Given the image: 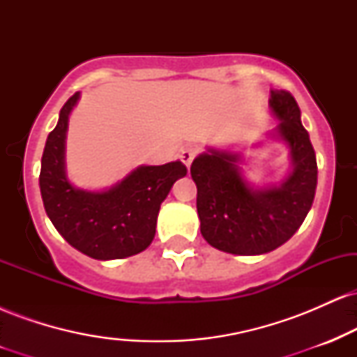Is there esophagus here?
I'll return each mask as SVG.
<instances>
[{
    "instance_id": "esophagus-1",
    "label": "esophagus",
    "mask_w": 357,
    "mask_h": 357,
    "mask_svg": "<svg viewBox=\"0 0 357 357\" xmlns=\"http://www.w3.org/2000/svg\"><path fill=\"white\" fill-rule=\"evenodd\" d=\"M196 154H198V149H195V147H186V149L181 151V154H179V158H181L183 165L186 167L191 166L192 159L196 158Z\"/></svg>"
}]
</instances>
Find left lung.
Wrapping results in <instances>:
<instances>
[{"label":"left lung","mask_w":357,"mask_h":357,"mask_svg":"<svg viewBox=\"0 0 357 357\" xmlns=\"http://www.w3.org/2000/svg\"><path fill=\"white\" fill-rule=\"evenodd\" d=\"M268 107L278 121L268 137L289 147L290 171L280 183L255 186L241 173V153L215 147L191 165L203 238L233 255H261L284 245L304 223L315 196L317 161L296 99L270 90Z\"/></svg>","instance_id":"8db88e82"}]
</instances>
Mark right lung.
<instances>
[{
  "mask_svg": "<svg viewBox=\"0 0 357 357\" xmlns=\"http://www.w3.org/2000/svg\"><path fill=\"white\" fill-rule=\"evenodd\" d=\"M80 92L65 102L56 127L48 134L42 155L40 191L45 211L73 248L96 260H116L141 253L155 235L161 203L173 184L186 176L181 161L137 166L102 191L73 186L65 165L68 117Z\"/></svg>",
  "mask_w": 357,
  "mask_h": 357,
  "instance_id": "1",
  "label": "right lung"
}]
</instances>
